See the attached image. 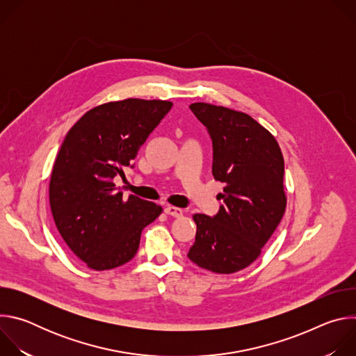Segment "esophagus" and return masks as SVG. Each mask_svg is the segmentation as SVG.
<instances>
[{"instance_id": "1", "label": "esophagus", "mask_w": 356, "mask_h": 356, "mask_svg": "<svg viewBox=\"0 0 356 356\" xmlns=\"http://www.w3.org/2000/svg\"><path fill=\"white\" fill-rule=\"evenodd\" d=\"M165 213H166L168 216L175 217V218H179V217L183 216V210H181V209H177V207H173V206L165 207Z\"/></svg>"}]
</instances>
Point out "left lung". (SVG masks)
<instances>
[{
    "label": "left lung",
    "mask_w": 356,
    "mask_h": 356,
    "mask_svg": "<svg viewBox=\"0 0 356 356\" xmlns=\"http://www.w3.org/2000/svg\"><path fill=\"white\" fill-rule=\"evenodd\" d=\"M190 110L207 128L213 175L225 187L216 216H193L197 232L187 257L214 273H235L261 255L282 221L283 155L275 136L248 114L206 103Z\"/></svg>",
    "instance_id": "left-lung-1"
}]
</instances>
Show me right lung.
Masks as SVG:
<instances>
[{
	"label": "right lung",
	"instance_id": "add662e5",
	"mask_svg": "<svg viewBox=\"0 0 356 356\" xmlns=\"http://www.w3.org/2000/svg\"><path fill=\"white\" fill-rule=\"evenodd\" d=\"M170 101L128 98L86 113L67 132L54 165L49 201L74 255L94 270L129 262L142 229L162 213L155 202L117 190L115 176L132 162L172 108Z\"/></svg>",
	"mask_w": 356,
	"mask_h": 356
}]
</instances>
